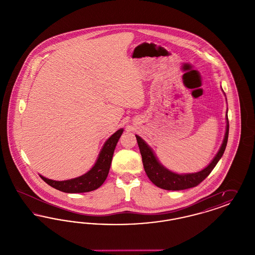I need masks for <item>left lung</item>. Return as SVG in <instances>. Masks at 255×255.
<instances>
[{"label":"left lung","mask_w":255,"mask_h":255,"mask_svg":"<svg viewBox=\"0 0 255 255\" xmlns=\"http://www.w3.org/2000/svg\"><path fill=\"white\" fill-rule=\"evenodd\" d=\"M226 122H227L226 133L218 153L206 168L195 173L179 174L167 169L165 166H163L159 162L158 158L156 157L152 148L148 145L139 135L135 134L137 144L139 147V151L142 157V162H143L146 175L148 176L150 181L159 188H162L165 190H183V189L197 186L199 183L203 182L211 173L213 168L216 166V164L218 163L220 158H222L226 150L227 143H228V137H229V129H230L228 111L226 116Z\"/></svg>","instance_id":"left-lung-1"}]
</instances>
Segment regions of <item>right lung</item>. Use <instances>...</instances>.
<instances>
[{
  "mask_svg": "<svg viewBox=\"0 0 255 255\" xmlns=\"http://www.w3.org/2000/svg\"><path fill=\"white\" fill-rule=\"evenodd\" d=\"M123 129H119L105 141L101 148L96 163L85 174L66 181H53L40 175V177L53 188L66 193H83L96 190L100 187L109 174L113 155Z\"/></svg>",
  "mask_w": 255,
  "mask_h": 255,
  "instance_id": "add662e5",
  "label": "right lung"
}]
</instances>
